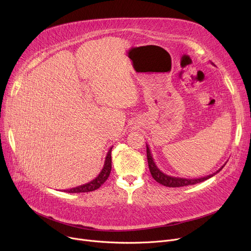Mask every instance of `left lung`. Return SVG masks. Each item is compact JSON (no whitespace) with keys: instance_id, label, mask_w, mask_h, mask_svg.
Segmentation results:
<instances>
[{"instance_id":"8db88e82","label":"left lung","mask_w":251,"mask_h":251,"mask_svg":"<svg viewBox=\"0 0 251 251\" xmlns=\"http://www.w3.org/2000/svg\"><path fill=\"white\" fill-rule=\"evenodd\" d=\"M147 155H148V163H149V168L151 171V174L152 176V178L157 182L162 184L164 186L167 187H182V186H188V185H193V184L196 183H201L202 181H205L207 179H209L210 177H213L214 175H216L217 173H219L220 171L224 168V165L221 169H219L216 173L212 174V175H208L202 178H197V179H185V178H178V177H172V176H169L164 174L162 171L156 167V165L153 162V159L151 156V151L149 146H147Z\"/></svg>"}]
</instances>
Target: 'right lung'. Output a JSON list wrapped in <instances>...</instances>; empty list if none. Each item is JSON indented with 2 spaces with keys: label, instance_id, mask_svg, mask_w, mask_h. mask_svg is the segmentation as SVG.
Returning <instances> with one entry per match:
<instances>
[{
  "label": "right lung",
  "instance_id": "obj_1",
  "mask_svg": "<svg viewBox=\"0 0 251 251\" xmlns=\"http://www.w3.org/2000/svg\"><path fill=\"white\" fill-rule=\"evenodd\" d=\"M112 149L113 147L109 150L107 156H105V161H104V165L102 170L100 171V173L99 174V176L94 179L92 181L83 184V185L80 186H77L71 189H67V190H64L65 192H68V193H80V192H89V191H94L99 189L102 184L105 182L110 176L111 173V169H112V156H111V152H112Z\"/></svg>",
  "mask_w": 251,
  "mask_h": 251
}]
</instances>
